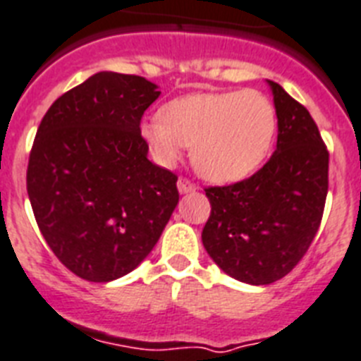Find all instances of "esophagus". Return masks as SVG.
I'll list each match as a JSON object with an SVG mask.
<instances>
[{
    "mask_svg": "<svg viewBox=\"0 0 361 361\" xmlns=\"http://www.w3.org/2000/svg\"><path fill=\"white\" fill-rule=\"evenodd\" d=\"M178 190H180L181 195H185V192H192V190H196V185L192 183V181L187 180V178H180V180H178Z\"/></svg>",
    "mask_w": 361,
    "mask_h": 361,
    "instance_id": "34e87169",
    "label": "esophagus"
}]
</instances>
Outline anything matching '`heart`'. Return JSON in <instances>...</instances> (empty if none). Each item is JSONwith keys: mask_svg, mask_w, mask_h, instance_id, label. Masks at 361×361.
Here are the masks:
<instances>
[{"mask_svg": "<svg viewBox=\"0 0 361 361\" xmlns=\"http://www.w3.org/2000/svg\"><path fill=\"white\" fill-rule=\"evenodd\" d=\"M140 133L161 165H174L185 146H192L196 171L215 183H231L250 176L267 157L276 109L257 90L202 92L166 104L163 118L145 120Z\"/></svg>", "mask_w": 361, "mask_h": 361, "instance_id": "heart-1", "label": "heart"}]
</instances>
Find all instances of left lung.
<instances>
[{
	"mask_svg": "<svg viewBox=\"0 0 361 361\" xmlns=\"http://www.w3.org/2000/svg\"><path fill=\"white\" fill-rule=\"evenodd\" d=\"M276 150L247 180L207 187L202 243L228 276L267 286L295 269L312 245L328 192V150L304 105L274 81Z\"/></svg>",
	"mask_w": 361,
	"mask_h": 361,
	"instance_id": "1",
	"label": "left lung"
}]
</instances>
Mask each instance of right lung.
Masks as SVG:
<instances>
[{
    "label": "right lung",
    "mask_w": 361,
    "mask_h": 361,
    "mask_svg": "<svg viewBox=\"0 0 361 361\" xmlns=\"http://www.w3.org/2000/svg\"><path fill=\"white\" fill-rule=\"evenodd\" d=\"M140 75L98 72L44 114L27 165L38 230L89 282L131 272L178 206V176L148 159L140 118L159 98Z\"/></svg>",
    "instance_id": "obj_1"
}]
</instances>
